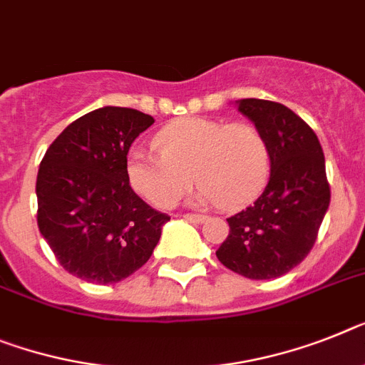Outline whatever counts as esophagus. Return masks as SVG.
<instances>
[{
  "instance_id": "1",
  "label": "esophagus",
  "mask_w": 365,
  "mask_h": 365,
  "mask_svg": "<svg viewBox=\"0 0 365 365\" xmlns=\"http://www.w3.org/2000/svg\"><path fill=\"white\" fill-rule=\"evenodd\" d=\"M183 219L191 220V222H204V220H206V215H200V213H185Z\"/></svg>"
}]
</instances>
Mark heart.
Masks as SVG:
<instances>
[{
	"label": "heart",
	"instance_id": "obj_1",
	"mask_svg": "<svg viewBox=\"0 0 365 365\" xmlns=\"http://www.w3.org/2000/svg\"><path fill=\"white\" fill-rule=\"evenodd\" d=\"M154 145L158 152H131L125 174L131 189L159 210L182 198L191 176L198 202L240 210L258 197L271 174V145L252 122L182 118L159 130Z\"/></svg>",
	"mask_w": 365,
	"mask_h": 365
}]
</instances>
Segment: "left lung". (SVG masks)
I'll use <instances>...</instances> for the list:
<instances>
[{
	"instance_id": "1",
	"label": "left lung",
	"mask_w": 365,
	"mask_h": 365,
	"mask_svg": "<svg viewBox=\"0 0 365 365\" xmlns=\"http://www.w3.org/2000/svg\"><path fill=\"white\" fill-rule=\"evenodd\" d=\"M240 111L267 135L271 178L254 204L226 219L230 232L217 258L237 274L271 280L297 267L315 245L330 183L319 139L289 107L245 98Z\"/></svg>"
}]
</instances>
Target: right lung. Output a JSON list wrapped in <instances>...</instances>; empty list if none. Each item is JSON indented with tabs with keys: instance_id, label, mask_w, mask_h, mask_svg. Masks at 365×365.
I'll return each mask as SVG.
<instances>
[{
	"instance_id": "obj_1",
	"label": "right lung",
	"mask_w": 365,
	"mask_h": 365,
	"mask_svg": "<svg viewBox=\"0 0 365 365\" xmlns=\"http://www.w3.org/2000/svg\"><path fill=\"white\" fill-rule=\"evenodd\" d=\"M154 116L102 107L66 125L46 150L36 176V222L64 271L115 284L150 259L170 217L131 189V143Z\"/></svg>"
}]
</instances>
